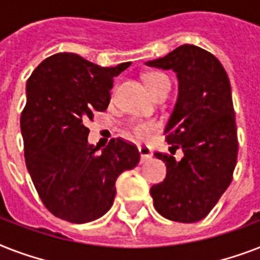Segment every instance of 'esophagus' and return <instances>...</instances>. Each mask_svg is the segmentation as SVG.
Segmentation results:
<instances>
[{
  "label": "esophagus",
  "instance_id": "esophagus-1",
  "mask_svg": "<svg viewBox=\"0 0 260 260\" xmlns=\"http://www.w3.org/2000/svg\"><path fill=\"white\" fill-rule=\"evenodd\" d=\"M139 152H140V156H142V163L152 158V150H151L150 147L140 146L139 147Z\"/></svg>",
  "mask_w": 260,
  "mask_h": 260
}]
</instances>
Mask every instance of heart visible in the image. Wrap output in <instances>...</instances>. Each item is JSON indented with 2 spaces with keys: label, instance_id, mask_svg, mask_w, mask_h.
I'll use <instances>...</instances> for the list:
<instances>
[{
  "label": "heart",
  "instance_id": "obj_1",
  "mask_svg": "<svg viewBox=\"0 0 260 260\" xmlns=\"http://www.w3.org/2000/svg\"><path fill=\"white\" fill-rule=\"evenodd\" d=\"M163 82H169V78L162 73H150L146 75V83L150 91H155ZM156 129V124L155 122H135L134 125L131 126V131L136 139L139 140H147L151 138L152 132Z\"/></svg>",
  "mask_w": 260,
  "mask_h": 260
}]
</instances>
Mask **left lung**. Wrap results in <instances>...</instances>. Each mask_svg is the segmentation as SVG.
<instances>
[{"mask_svg": "<svg viewBox=\"0 0 260 260\" xmlns=\"http://www.w3.org/2000/svg\"><path fill=\"white\" fill-rule=\"evenodd\" d=\"M147 66L177 73L179 93L166 142L170 152H155L167 167L165 181L151 187L155 209L178 222L200 221L230 186L238 160V134L230 78L213 54L183 44Z\"/></svg>", "mask_w": 260, "mask_h": 260, "instance_id": "obj_1", "label": "left lung"}]
</instances>
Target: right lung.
<instances>
[{
  "instance_id": "obj_1",
  "label": "right lung",
  "mask_w": 260,
  "mask_h": 260,
  "mask_svg": "<svg viewBox=\"0 0 260 260\" xmlns=\"http://www.w3.org/2000/svg\"><path fill=\"white\" fill-rule=\"evenodd\" d=\"M131 66L101 67L71 52L39 64L26 82L20 126L24 155L36 191L56 217L83 224L110 209L116 179L140 160L138 147L112 139L98 152L87 143L95 112H105L113 78Z\"/></svg>"
}]
</instances>
